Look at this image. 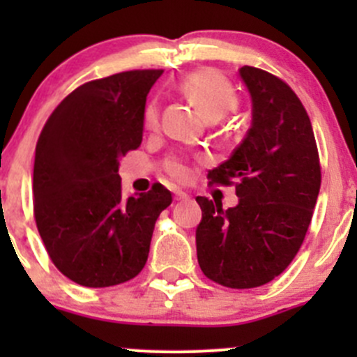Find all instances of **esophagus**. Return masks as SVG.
Segmentation results:
<instances>
[{
  "label": "esophagus",
  "instance_id": "34e87169",
  "mask_svg": "<svg viewBox=\"0 0 357 357\" xmlns=\"http://www.w3.org/2000/svg\"><path fill=\"white\" fill-rule=\"evenodd\" d=\"M174 199L176 200H186L188 199V193L183 192V190H174Z\"/></svg>",
  "mask_w": 357,
  "mask_h": 357
}]
</instances>
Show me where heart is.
Wrapping results in <instances>:
<instances>
[{"instance_id":"heart-1","label":"heart","mask_w":357,"mask_h":357,"mask_svg":"<svg viewBox=\"0 0 357 357\" xmlns=\"http://www.w3.org/2000/svg\"><path fill=\"white\" fill-rule=\"evenodd\" d=\"M179 89L195 103V107L207 121L225 117L236 105V95L231 84L212 70H197L186 75L179 82ZM143 121L149 129L157 128L158 124V105L150 102L145 109ZM165 169L176 179H185L188 176V165L181 158L171 157L165 160Z\"/></svg>"}]
</instances>
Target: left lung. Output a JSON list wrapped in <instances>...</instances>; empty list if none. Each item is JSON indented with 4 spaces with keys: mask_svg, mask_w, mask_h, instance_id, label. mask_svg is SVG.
<instances>
[{
    "mask_svg": "<svg viewBox=\"0 0 357 357\" xmlns=\"http://www.w3.org/2000/svg\"><path fill=\"white\" fill-rule=\"evenodd\" d=\"M238 75L250 95V129L231 157L208 171L211 183L236 179L238 204L222 211L197 197V257L212 282L255 289L282 275L301 248L321 171L311 121L290 86L255 67Z\"/></svg>",
    "mask_w": 357,
    "mask_h": 357,
    "instance_id": "1",
    "label": "left lung"
}]
</instances>
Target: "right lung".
<instances>
[{
  "instance_id": "add662e5",
  "label": "right lung",
  "mask_w": 357,
  "mask_h": 357,
  "mask_svg": "<svg viewBox=\"0 0 357 357\" xmlns=\"http://www.w3.org/2000/svg\"><path fill=\"white\" fill-rule=\"evenodd\" d=\"M164 70L86 82L50 115L36 145L34 218L53 264L89 289L135 278L149 259L167 188L122 197L119 162L142 145L146 95Z\"/></svg>"
}]
</instances>
